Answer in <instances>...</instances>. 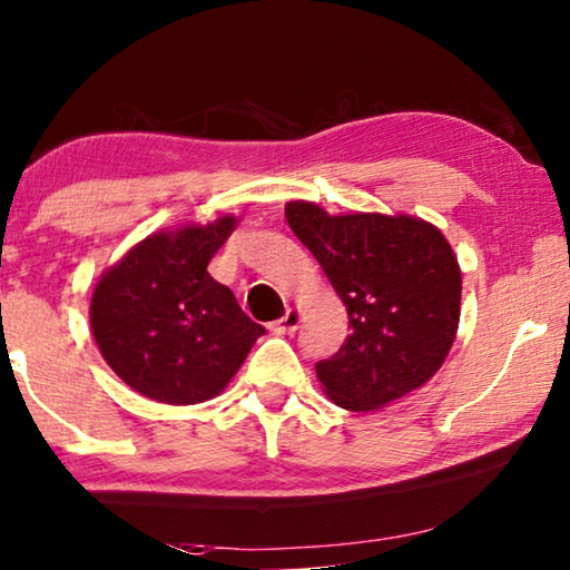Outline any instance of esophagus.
Segmentation results:
<instances>
[{
	"instance_id": "esophagus-1",
	"label": "esophagus",
	"mask_w": 570,
	"mask_h": 570,
	"mask_svg": "<svg viewBox=\"0 0 570 570\" xmlns=\"http://www.w3.org/2000/svg\"><path fill=\"white\" fill-rule=\"evenodd\" d=\"M299 323H302V312L294 307V309H286V315L282 320H276V323H271L268 327L278 335H292V333H296Z\"/></svg>"
}]
</instances>
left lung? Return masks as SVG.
<instances>
[{
  "label": "left lung",
  "mask_w": 570,
  "mask_h": 570,
  "mask_svg": "<svg viewBox=\"0 0 570 570\" xmlns=\"http://www.w3.org/2000/svg\"><path fill=\"white\" fill-rule=\"evenodd\" d=\"M286 222L348 312L346 343L315 364L325 395L368 413L423 387L462 309V271L442 229L411 214H327L312 202H288Z\"/></svg>",
  "instance_id": "8db88e82"
}]
</instances>
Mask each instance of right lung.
<instances>
[{"label":"right lung","instance_id":"right-lung-1","mask_svg":"<svg viewBox=\"0 0 570 570\" xmlns=\"http://www.w3.org/2000/svg\"><path fill=\"white\" fill-rule=\"evenodd\" d=\"M235 227L237 216L224 214L151 232L100 274L90 299L95 343L139 395L167 405L206 403L222 395L266 333L206 271Z\"/></svg>","mask_w":570,"mask_h":570}]
</instances>
